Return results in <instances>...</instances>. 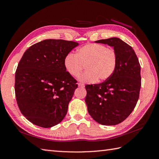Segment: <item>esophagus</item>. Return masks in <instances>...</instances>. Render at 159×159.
I'll list each match as a JSON object with an SVG mask.
<instances>
[{"instance_id":"1","label":"esophagus","mask_w":159,"mask_h":159,"mask_svg":"<svg viewBox=\"0 0 159 159\" xmlns=\"http://www.w3.org/2000/svg\"><path fill=\"white\" fill-rule=\"evenodd\" d=\"M78 86H79V87H81V88H84L85 87V85L84 84L79 83L78 84Z\"/></svg>"}]
</instances>
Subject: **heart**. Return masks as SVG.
I'll list each match as a JSON object with an SVG mask.
<instances>
[{
    "mask_svg": "<svg viewBox=\"0 0 159 159\" xmlns=\"http://www.w3.org/2000/svg\"><path fill=\"white\" fill-rule=\"evenodd\" d=\"M117 53L113 48L96 43H89L74 53H69L64 60L66 71L73 77H79L84 82H102L109 79L117 68Z\"/></svg>",
    "mask_w": 159,
    "mask_h": 159,
    "instance_id": "heart-1",
    "label": "heart"
}]
</instances>
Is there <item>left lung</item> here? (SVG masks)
<instances>
[{
  "label": "left lung",
  "instance_id": "1",
  "mask_svg": "<svg viewBox=\"0 0 159 159\" xmlns=\"http://www.w3.org/2000/svg\"><path fill=\"white\" fill-rule=\"evenodd\" d=\"M113 46L118 56L114 74L104 82L85 85L89 114L103 125H115L132 113L141 86V66L131 46L118 38L95 41Z\"/></svg>",
  "mask_w": 159,
  "mask_h": 159
}]
</instances>
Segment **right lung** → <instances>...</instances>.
<instances>
[{
  "mask_svg": "<svg viewBox=\"0 0 159 159\" xmlns=\"http://www.w3.org/2000/svg\"><path fill=\"white\" fill-rule=\"evenodd\" d=\"M78 42L48 39L24 53L15 73V95L22 114L34 125L50 128L60 123L78 88L64 60Z\"/></svg>",
  "mask_w": 159,
  "mask_h": 159,
  "instance_id": "right-lung-1",
  "label": "right lung"
}]
</instances>
